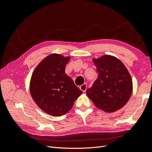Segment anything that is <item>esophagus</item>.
<instances>
[{
  "label": "esophagus",
  "mask_w": 152,
  "mask_h": 152,
  "mask_svg": "<svg viewBox=\"0 0 152 152\" xmlns=\"http://www.w3.org/2000/svg\"><path fill=\"white\" fill-rule=\"evenodd\" d=\"M79 88H80V89L82 91L85 92V91H86V89H87V85H86V84H82V85L80 86Z\"/></svg>",
  "instance_id": "esophagus-1"
}]
</instances>
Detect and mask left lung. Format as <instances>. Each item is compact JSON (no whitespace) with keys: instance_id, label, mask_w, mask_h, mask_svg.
Returning <instances> with one entry per match:
<instances>
[{"instance_id":"left-lung-1","label":"left lung","mask_w":152,"mask_h":152,"mask_svg":"<svg viewBox=\"0 0 152 152\" xmlns=\"http://www.w3.org/2000/svg\"><path fill=\"white\" fill-rule=\"evenodd\" d=\"M93 61L98 73L87 96L98 109L112 113L122 108L129 100L133 89L129 72L124 63L112 55H103Z\"/></svg>"}]
</instances>
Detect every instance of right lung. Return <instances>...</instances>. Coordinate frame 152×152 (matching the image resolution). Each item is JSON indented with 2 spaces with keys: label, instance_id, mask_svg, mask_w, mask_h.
Returning <instances> with one entry per match:
<instances>
[{
  "label": "right lung",
  "instance_id": "1",
  "mask_svg": "<svg viewBox=\"0 0 152 152\" xmlns=\"http://www.w3.org/2000/svg\"><path fill=\"white\" fill-rule=\"evenodd\" d=\"M70 59L53 53L36 66L30 82L32 99L39 108L50 115L61 116L72 109L82 91L65 73Z\"/></svg>",
  "mask_w": 152,
  "mask_h": 152
}]
</instances>
